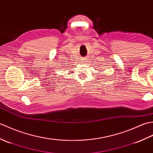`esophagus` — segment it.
Here are the masks:
<instances>
[{"mask_svg": "<svg viewBox=\"0 0 153 153\" xmlns=\"http://www.w3.org/2000/svg\"><path fill=\"white\" fill-rule=\"evenodd\" d=\"M82 62H83V63H85V62H87V60H86L85 59H84V60H82Z\"/></svg>", "mask_w": 153, "mask_h": 153, "instance_id": "34e87169", "label": "esophagus"}]
</instances>
